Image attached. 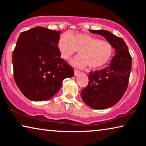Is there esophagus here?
<instances>
[{"instance_id": "34e87169", "label": "esophagus", "mask_w": 146, "mask_h": 146, "mask_svg": "<svg viewBox=\"0 0 146 146\" xmlns=\"http://www.w3.org/2000/svg\"><path fill=\"white\" fill-rule=\"evenodd\" d=\"M80 74H81V72H79V71H78V70L74 71V76H78L80 75Z\"/></svg>"}]
</instances>
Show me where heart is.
Segmentation results:
<instances>
[{
  "instance_id": "heart-1",
  "label": "heart",
  "mask_w": 146,
  "mask_h": 146,
  "mask_svg": "<svg viewBox=\"0 0 146 146\" xmlns=\"http://www.w3.org/2000/svg\"><path fill=\"white\" fill-rule=\"evenodd\" d=\"M58 48L60 56L68 60L77 50L80 56L71 60L72 66L76 68H101L111 59L113 52V46L109 42L84 33H64L59 39Z\"/></svg>"
}]
</instances>
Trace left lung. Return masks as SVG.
I'll use <instances>...</instances> for the list:
<instances>
[{
    "label": "left lung",
    "mask_w": 146,
    "mask_h": 146,
    "mask_svg": "<svg viewBox=\"0 0 146 146\" xmlns=\"http://www.w3.org/2000/svg\"><path fill=\"white\" fill-rule=\"evenodd\" d=\"M89 31L104 37L115 49V56L106 68L89 73L88 85L81 91V97L93 109H108L119 102L127 89L132 58L122 38L105 29Z\"/></svg>",
    "instance_id": "obj_1"
}]
</instances>
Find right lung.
<instances>
[{
	"label": "right lung",
	"mask_w": 146,
	"mask_h": 146,
	"mask_svg": "<svg viewBox=\"0 0 146 146\" xmlns=\"http://www.w3.org/2000/svg\"><path fill=\"white\" fill-rule=\"evenodd\" d=\"M61 31L35 27L21 33L12 54L14 78L25 97L33 101L51 99L62 81L74 75L58 48Z\"/></svg>",
	"instance_id": "right-lung-1"
}]
</instances>
